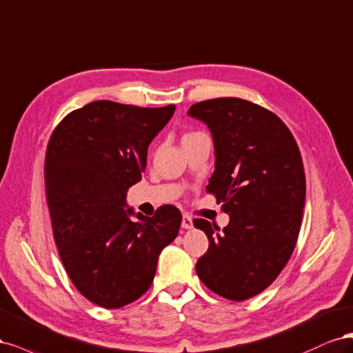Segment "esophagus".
<instances>
[{
  "instance_id": "34e87169",
  "label": "esophagus",
  "mask_w": 353,
  "mask_h": 353,
  "mask_svg": "<svg viewBox=\"0 0 353 353\" xmlns=\"http://www.w3.org/2000/svg\"><path fill=\"white\" fill-rule=\"evenodd\" d=\"M193 227V220L190 215L183 214V217H181V229H192Z\"/></svg>"
}]
</instances>
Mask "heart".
I'll list each match as a JSON object with an SVG mask.
<instances>
[{
	"mask_svg": "<svg viewBox=\"0 0 353 353\" xmlns=\"http://www.w3.org/2000/svg\"><path fill=\"white\" fill-rule=\"evenodd\" d=\"M201 134H205L202 132H198V130H193V132H188L183 134V138H181V142L183 141H188V139H192V138H196V136H201Z\"/></svg>",
	"mask_w": 353,
	"mask_h": 353,
	"instance_id": "b5f03b06",
	"label": "heart"
}]
</instances>
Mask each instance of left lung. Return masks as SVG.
<instances>
[{
  "mask_svg": "<svg viewBox=\"0 0 353 353\" xmlns=\"http://www.w3.org/2000/svg\"><path fill=\"white\" fill-rule=\"evenodd\" d=\"M189 116L212 133L215 170L207 192L230 215L223 230L193 221L210 241L198 277L225 299L246 301L277 279L296 246L306 190L301 151L286 124L251 101H201Z\"/></svg>",
  "mask_w": 353,
  "mask_h": 353,
  "instance_id": "8db88e82",
  "label": "left lung"
}]
</instances>
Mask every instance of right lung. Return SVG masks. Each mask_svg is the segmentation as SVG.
<instances>
[{"mask_svg": "<svg viewBox=\"0 0 353 353\" xmlns=\"http://www.w3.org/2000/svg\"><path fill=\"white\" fill-rule=\"evenodd\" d=\"M176 107L142 108L94 101L69 112L45 154V193L63 265L83 296L116 310L150 289L158 256L181 223L174 205L152 217L126 207L142 179L148 145Z\"/></svg>", "mask_w": 353, "mask_h": 353, "instance_id": "add662e5", "label": "right lung"}]
</instances>
